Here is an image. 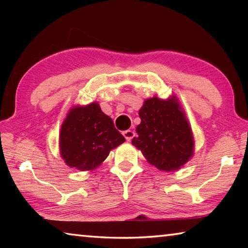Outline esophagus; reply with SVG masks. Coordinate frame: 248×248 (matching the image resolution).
I'll use <instances>...</instances> for the list:
<instances>
[{
  "instance_id": "esophagus-1",
  "label": "esophagus",
  "mask_w": 248,
  "mask_h": 248,
  "mask_svg": "<svg viewBox=\"0 0 248 248\" xmlns=\"http://www.w3.org/2000/svg\"><path fill=\"white\" fill-rule=\"evenodd\" d=\"M124 137L125 138V140L127 141H131L132 138L134 137V131H132V130H125V131L123 132Z\"/></svg>"
}]
</instances>
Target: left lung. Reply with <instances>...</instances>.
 <instances>
[{
	"label": "left lung",
	"instance_id": "1",
	"mask_svg": "<svg viewBox=\"0 0 248 248\" xmlns=\"http://www.w3.org/2000/svg\"><path fill=\"white\" fill-rule=\"evenodd\" d=\"M141 124L132 144L142 151L151 164L161 170H176L191 157V130L174 100L149 98L140 109Z\"/></svg>",
	"mask_w": 248,
	"mask_h": 248
}]
</instances>
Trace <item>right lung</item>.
I'll use <instances>...</instances> for the list:
<instances>
[{"label": "right lung", "instance_id": "right-lung-1", "mask_svg": "<svg viewBox=\"0 0 248 248\" xmlns=\"http://www.w3.org/2000/svg\"><path fill=\"white\" fill-rule=\"evenodd\" d=\"M125 139L97 103L70 110L60 131L61 156L70 167L90 170Z\"/></svg>", "mask_w": 248, "mask_h": 248}]
</instances>
